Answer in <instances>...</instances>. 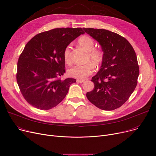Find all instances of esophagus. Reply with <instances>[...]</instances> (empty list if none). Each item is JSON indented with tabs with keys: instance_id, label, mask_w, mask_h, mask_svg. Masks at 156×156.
Here are the masks:
<instances>
[{
	"instance_id": "1",
	"label": "esophagus",
	"mask_w": 156,
	"mask_h": 156,
	"mask_svg": "<svg viewBox=\"0 0 156 156\" xmlns=\"http://www.w3.org/2000/svg\"><path fill=\"white\" fill-rule=\"evenodd\" d=\"M84 81V79H77V82L78 83H82V82H83Z\"/></svg>"
}]
</instances>
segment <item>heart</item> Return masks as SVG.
<instances>
[{"label": "heart", "mask_w": 156, "mask_h": 156, "mask_svg": "<svg viewBox=\"0 0 156 156\" xmlns=\"http://www.w3.org/2000/svg\"><path fill=\"white\" fill-rule=\"evenodd\" d=\"M78 43L82 48L87 51L86 61L89 62L83 65H76L71 67L69 74L78 79H83L92 74L94 68L99 67L103 61V52L95 48L94 41L88 36H82L78 40ZM71 46L67 45L63 51V58L67 63H70Z\"/></svg>", "instance_id": "heart-1"}]
</instances>
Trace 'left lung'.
Returning <instances> with one entry per match:
<instances>
[{
	"label": "left lung",
	"mask_w": 156,
	"mask_h": 156,
	"mask_svg": "<svg viewBox=\"0 0 156 156\" xmlns=\"http://www.w3.org/2000/svg\"><path fill=\"white\" fill-rule=\"evenodd\" d=\"M84 30L99 42L103 61L97 74L92 77L94 87L87 93L89 101L103 110L122 106L135 90L139 67L135 50L123 36L103 29Z\"/></svg>",
	"instance_id": "8db88e82"
}]
</instances>
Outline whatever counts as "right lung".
Instances as JSON below:
<instances>
[{
	"instance_id": "right-lung-1",
	"label": "right lung",
	"mask_w": 156,
	"mask_h": 156,
	"mask_svg": "<svg viewBox=\"0 0 156 156\" xmlns=\"http://www.w3.org/2000/svg\"><path fill=\"white\" fill-rule=\"evenodd\" d=\"M84 33L81 27H61L40 33L27 43L18 59L16 80L30 105L47 110L65 98L76 79H61L66 72L63 51Z\"/></svg>"
}]
</instances>
